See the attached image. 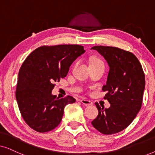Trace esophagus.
<instances>
[{"instance_id": "esophagus-1", "label": "esophagus", "mask_w": 155, "mask_h": 155, "mask_svg": "<svg viewBox=\"0 0 155 155\" xmlns=\"http://www.w3.org/2000/svg\"><path fill=\"white\" fill-rule=\"evenodd\" d=\"M80 102H81L82 104L86 105V106H91V105H92V101H90V100H87V99H84V98L82 99L81 100H80Z\"/></svg>"}]
</instances>
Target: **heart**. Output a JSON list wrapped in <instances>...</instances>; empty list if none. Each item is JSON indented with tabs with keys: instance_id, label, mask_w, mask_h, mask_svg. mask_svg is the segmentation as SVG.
<instances>
[{
	"instance_id": "1",
	"label": "heart",
	"mask_w": 155,
	"mask_h": 155,
	"mask_svg": "<svg viewBox=\"0 0 155 155\" xmlns=\"http://www.w3.org/2000/svg\"><path fill=\"white\" fill-rule=\"evenodd\" d=\"M94 61H100L99 60H94V61H92V62H94Z\"/></svg>"
}]
</instances>
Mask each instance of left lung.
Instances as JSON below:
<instances>
[{
	"mask_svg": "<svg viewBox=\"0 0 155 155\" xmlns=\"http://www.w3.org/2000/svg\"><path fill=\"white\" fill-rule=\"evenodd\" d=\"M91 49L98 51L109 66L107 83L102 90L109 109L95 105L99 111L92 120L94 128L104 135L120 132L136 117L141 109L145 78L142 65L132 53L112 46H96Z\"/></svg>",
	"mask_w": 155,
	"mask_h": 155,
	"instance_id": "1",
	"label": "left lung"
}]
</instances>
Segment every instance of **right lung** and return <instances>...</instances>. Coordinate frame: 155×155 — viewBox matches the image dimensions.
<instances>
[{"instance_id": "right-lung-1", "label": "right lung", "mask_w": 155, "mask_h": 155, "mask_svg": "<svg viewBox=\"0 0 155 155\" xmlns=\"http://www.w3.org/2000/svg\"><path fill=\"white\" fill-rule=\"evenodd\" d=\"M84 52L79 45L44 46L25 59L15 97L23 119L33 130L45 133L54 129L62 120L65 106L75 102L73 97L59 99L51 92L54 82L65 78L73 61Z\"/></svg>"}]
</instances>
